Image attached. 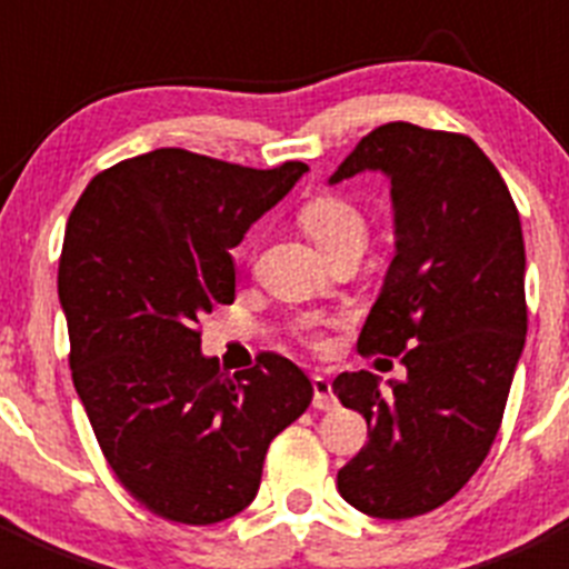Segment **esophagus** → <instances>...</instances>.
Listing matches in <instances>:
<instances>
[{
    "instance_id": "1",
    "label": "esophagus",
    "mask_w": 569,
    "mask_h": 569,
    "mask_svg": "<svg viewBox=\"0 0 569 569\" xmlns=\"http://www.w3.org/2000/svg\"><path fill=\"white\" fill-rule=\"evenodd\" d=\"M313 407L316 410H333L336 407L333 385H330L328 376H321V373L313 376Z\"/></svg>"
}]
</instances>
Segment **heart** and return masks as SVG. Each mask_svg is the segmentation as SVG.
Returning <instances> with one entry per match:
<instances>
[{
    "label": "heart",
    "instance_id": "obj_1",
    "mask_svg": "<svg viewBox=\"0 0 569 569\" xmlns=\"http://www.w3.org/2000/svg\"><path fill=\"white\" fill-rule=\"evenodd\" d=\"M299 222L325 253L333 250L336 244H341V241L365 236V216H361V210L347 202V199H339V196H316V199H310L299 210ZM325 325H328L325 319L308 316V319H299L296 330H299V336L308 345L321 347L325 345Z\"/></svg>",
    "mask_w": 569,
    "mask_h": 569
}]
</instances>
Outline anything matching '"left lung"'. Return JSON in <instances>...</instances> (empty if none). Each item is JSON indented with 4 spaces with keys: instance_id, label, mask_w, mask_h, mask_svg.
Wrapping results in <instances>:
<instances>
[{
    "instance_id": "left-lung-1",
    "label": "left lung",
    "mask_w": 569,
    "mask_h": 569,
    "mask_svg": "<svg viewBox=\"0 0 569 569\" xmlns=\"http://www.w3.org/2000/svg\"><path fill=\"white\" fill-rule=\"evenodd\" d=\"M390 176L396 256L359 336L361 353L401 356L405 381L367 370L333 393L370 439L339 470L347 505L413 519L450 501L499 433L525 350V236L505 179L465 133L387 122L367 133L330 184Z\"/></svg>"
}]
</instances>
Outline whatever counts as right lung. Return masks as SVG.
Segmentation results:
<instances>
[{"mask_svg":"<svg viewBox=\"0 0 569 569\" xmlns=\"http://www.w3.org/2000/svg\"><path fill=\"white\" fill-rule=\"evenodd\" d=\"M305 170L159 148L93 176L68 219L59 301L73 387L116 479L168 521L244 510L270 441L313 399L279 353L233 376L199 353V316L236 299L230 248Z\"/></svg>","mask_w":569,"mask_h":569,"instance_id":"add662e5","label":"right lung"}]
</instances>
